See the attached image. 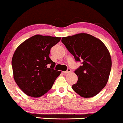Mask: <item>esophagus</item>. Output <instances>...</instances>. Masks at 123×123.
<instances>
[{"label":"esophagus","mask_w":123,"mask_h":123,"mask_svg":"<svg viewBox=\"0 0 123 123\" xmlns=\"http://www.w3.org/2000/svg\"><path fill=\"white\" fill-rule=\"evenodd\" d=\"M71 69H68V70H67L66 71H64V72H63V73H65V74H66V73H70V72H71Z\"/></svg>","instance_id":"34e87169"}]
</instances>
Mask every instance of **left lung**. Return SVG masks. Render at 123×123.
Masks as SVG:
<instances>
[{
    "label": "left lung",
    "instance_id": "8db88e82",
    "mask_svg": "<svg viewBox=\"0 0 123 123\" xmlns=\"http://www.w3.org/2000/svg\"><path fill=\"white\" fill-rule=\"evenodd\" d=\"M62 42L82 66L74 71L78 77L72 89L83 98H91L101 91L108 80L111 58L105 44L85 33L63 37Z\"/></svg>",
    "mask_w": 123,
    "mask_h": 123
}]
</instances>
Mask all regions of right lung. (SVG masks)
<instances>
[{
    "instance_id": "obj_1",
    "label": "right lung",
    "mask_w": 123,
    "mask_h": 123,
    "mask_svg": "<svg viewBox=\"0 0 123 123\" xmlns=\"http://www.w3.org/2000/svg\"><path fill=\"white\" fill-rule=\"evenodd\" d=\"M60 37L35 35L19 45L12 60L13 78L22 91L38 98L51 88L61 71L54 69L55 63L49 57L50 49Z\"/></svg>"
}]
</instances>
